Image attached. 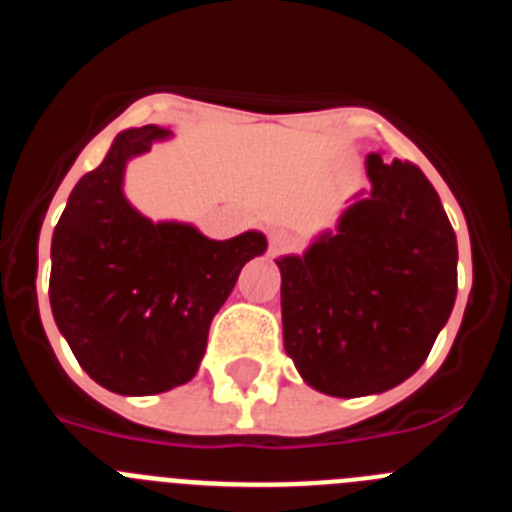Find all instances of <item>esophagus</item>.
<instances>
[{
    "label": "esophagus",
    "mask_w": 512,
    "mask_h": 512,
    "mask_svg": "<svg viewBox=\"0 0 512 512\" xmlns=\"http://www.w3.org/2000/svg\"><path fill=\"white\" fill-rule=\"evenodd\" d=\"M269 243H271V251L282 253V251H287V248H292L295 238H292V235H289L287 230H271Z\"/></svg>",
    "instance_id": "1"
}]
</instances>
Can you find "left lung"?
<instances>
[{
	"instance_id": "left-lung-1",
	"label": "left lung",
	"mask_w": 512,
	"mask_h": 512,
	"mask_svg": "<svg viewBox=\"0 0 512 512\" xmlns=\"http://www.w3.org/2000/svg\"><path fill=\"white\" fill-rule=\"evenodd\" d=\"M372 192L282 271L284 351L310 387L379 395L418 372L456 300V233L410 161L366 156Z\"/></svg>"
}]
</instances>
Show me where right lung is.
<instances>
[{
	"label": "right lung",
	"mask_w": 512,
	"mask_h": 512,
	"mask_svg": "<svg viewBox=\"0 0 512 512\" xmlns=\"http://www.w3.org/2000/svg\"><path fill=\"white\" fill-rule=\"evenodd\" d=\"M164 138L171 130L158 125L122 130L53 230V318L81 369L117 395L187 384L215 312L243 266L266 251L259 230L212 241L192 225L153 223L125 200V164Z\"/></svg>",
	"instance_id": "add662e5"
}]
</instances>
